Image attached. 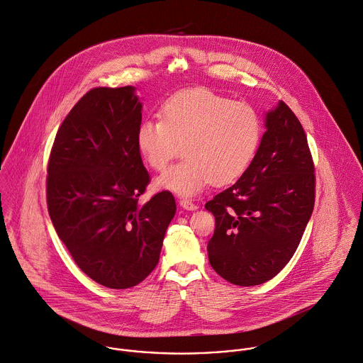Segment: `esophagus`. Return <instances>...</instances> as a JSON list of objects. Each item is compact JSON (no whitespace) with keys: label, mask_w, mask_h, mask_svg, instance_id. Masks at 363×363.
I'll use <instances>...</instances> for the list:
<instances>
[{"label":"esophagus","mask_w":363,"mask_h":363,"mask_svg":"<svg viewBox=\"0 0 363 363\" xmlns=\"http://www.w3.org/2000/svg\"><path fill=\"white\" fill-rule=\"evenodd\" d=\"M180 206L183 207V208H186V210H190V211H193V210H197V204H194L191 200H189V199H182L180 201Z\"/></svg>","instance_id":"1"}]
</instances>
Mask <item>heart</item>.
I'll use <instances>...</instances> for the list:
<instances>
[{"instance_id":"b5f03b06","label":"heart","mask_w":363,"mask_h":363,"mask_svg":"<svg viewBox=\"0 0 363 363\" xmlns=\"http://www.w3.org/2000/svg\"><path fill=\"white\" fill-rule=\"evenodd\" d=\"M262 138L257 111L208 89L170 96L162 120L138 128L136 143L153 170H163L182 152L186 159L167 169L157 184L180 196H194L211 182L224 186L240 179L252 163Z\"/></svg>"}]
</instances>
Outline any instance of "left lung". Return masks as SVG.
I'll return each instance as SVG.
<instances>
[{"instance_id": "obj_1", "label": "left lung", "mask_w": 363, "mask_h": 363, "mask_svg": "<svg viewBox=\"0 0 363 363\" xmlns=\"http://www.w3.org/2000/svg\"><path fill=\"white\" fill-rule=\"evenodd\" d=\"M241 179L206 204L216 218L210 264L237 286L262 284L289 263L315 203L314 162L298 118L280 101Z\"/></svg>"}]
</instances>
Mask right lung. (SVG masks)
I'll return each mask as SVG.
<instances>
[{"label":"right lung","mask_w":363,"mask_h":363,"mask_svg":"<svg viewBox=\"0 0 363 363\" xmlns=\"http://www.w3.org/2000/svg\"><path fill=\"white\" fill-rule=\"evenodd\" d=\"M135 89L96 87L62 122L48 162V211L76 264L110 289H129L159 262L174 217L170 191L138 203L150 183L136 143Z\"/></svg>","instance_id":"obj_1"}]
</instances>
